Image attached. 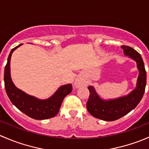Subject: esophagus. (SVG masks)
Segmentation results:
<instances>
[{"label": "esophagus", "mask_w": 149, "mask_h": 149, "mask_svg": "<svg viewBox=\"0 0 149 149\" xmlns=\"http://www.w3.org/2000/svg\"><path fill=\"white\" fill-rule=\"evenodd\" d=\"M84 84V82L81 80V79H77L76 81H75V82H74V86L76 87V88H79V87L83 86Z\"/></svg>", "instance_id": "1"}]
</instances>
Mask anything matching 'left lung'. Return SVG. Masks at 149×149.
<instances>
[{"mask_svg":"<svg viewBox=\"0 0 149 149\" xmlns=\"http://www.w3.org/2000/svg\"><path fill=\"white\" fill-rule=\"evenodd\" d=\"M125 56L136 63L139 74L136 86L127 95L111 100H104L97 94L92 86L88 87L89 98L86 103L87 110L94 118L105 121H114L127 115L135 109L141 102L146 85V72L142 57L139 52L129 46H121Z\"/></svg>","mask_w":149,"mask_h":149,"instance_id":"left-lung-1","label":"left lung"}]
</instances>
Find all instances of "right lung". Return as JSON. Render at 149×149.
<instances>
[{"label":"right lung","instance_id":"obj_1","mask_svg":"<svg viewBox=\"0 0 149 149\" xmlns=\"http://www.w3.org/2000/svg\"><path fill=\"white\" fill-rule=\"evenodd\" d=\"M21 45H19L11 49L4 70V83L7 95L16 108L33 119L46 120L53 118L59 112L65 96L71 92L72 85L68 84L61 86L50 97L46 100H40L18 88L10 77V63L13 52Z\"/></svg>","mask_w":149,"mask_h":149}]
</instances>
